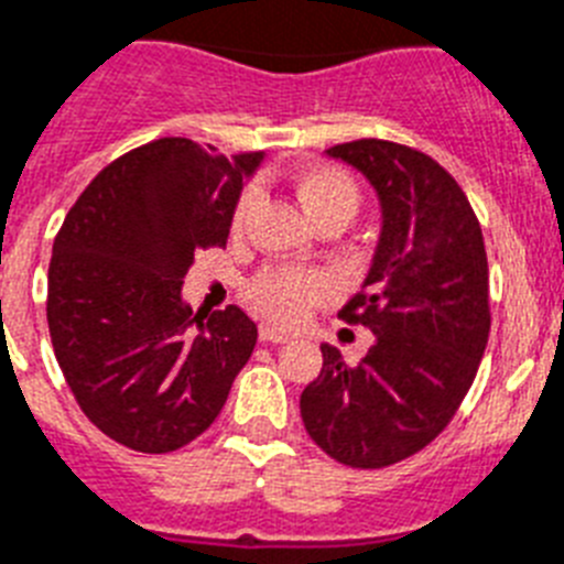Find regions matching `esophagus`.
Here are the masks:
<instances>
[{
    "mask_svg": "<svg viewBox=\"0 0 564 564\" xmlns=\"http://www.w3.org/2000/svg\"><path fill=\"white\" fill-rule=\"evenodd\" d=\"M260 340H267V344H286V340H290V335L281 333V329H274V326L263 324L260 326Z\"/></svg>",
    "mask_w": 564,
    "mask_h": 564,
    "instance_id": "esophagus-1",
    "label": "esophagus"
}]
</instances>
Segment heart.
I'll return each instance as SVG.
<instances>
[{"label":"heart","instance_id":"b5f03b06","mask_svg":"<svg viewBox=\"0 0 564 564\" xmlns=\"http://www.w3.org/2000/svg\"><path fill=\"white\" fill-rule=\"evenodd\" d=\"M295 192L315 226L333 224V220L349 224L358 212V186L347 172H340L335 165H306L295 177ZM252 200L254 192L246 188L231 212V231L243 229ZM246 295L254 310L272 324L297 326L315 306L333 301L335 283L329 274L318 269L269 267L254 274Z\"/></svg>","mask_w":564,"mask_h":564}]
</instances>
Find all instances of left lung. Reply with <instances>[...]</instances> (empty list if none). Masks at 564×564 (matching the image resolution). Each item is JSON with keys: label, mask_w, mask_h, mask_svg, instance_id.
I'll list each match as a JSON object with an SVG mask.
<instances>
[{"label": "left lung", "mask_w": 564, "mask_h": 564, "mask_svg": "<svg viewBox=\"0 0 564 564\" xmlns=\"http://www.w3.org/2000/svg\"><path fill=\"white\" fill-rule=\"evenodd\" d=\"M329 154L367 174L384 209L364 290L340 310L376 344L358 364L324 344L301 419L326 456L378 470L424 451L465 401L490 335L487 252L467 194L430 154L376 137Z\"/></svg>", "instance_id": "left-lung-1"}]
</instances>
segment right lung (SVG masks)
<instances>
[{"label": "right lung", "instance_id": "1", "mask_svg": "<svg viewBox=\"0 0 564 564\" xmlns=\"http://www.w3.org/2000/svg\"><path fill=\"white\" fill-rule=\"evenodd\" d=\"M260 158L160 137L111 160L56 231L45 306L54 355L79 410L129 451L194 442L252 355L258 326L240 306L203 321L180 286L194 254L226 246Z\"/></svg>", "mask_w": 564, "mask_h": 564}]
</instances>
